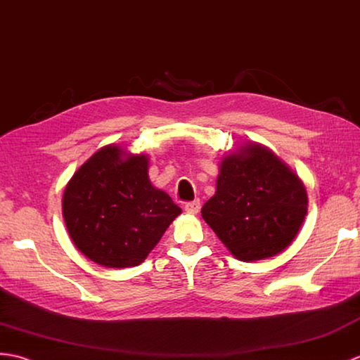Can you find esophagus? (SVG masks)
<instances>
[{
    "label": "esophagus",
    "mask_w": 360,
    "mask_h": 360,
    "mask_svg": "<svg viewBox=\"0 0 360 360\" xmlns=\"http://www.w3.org/2000/svg\"><path fill=\"white\" fill-rule=\"evenodd\" d=\"M185 211H186L188 214H197L198 211H200V202L194 200V202L185 203Z\"/></svg>",
    "instance_id": "esophagus-1"
}]
</instances>
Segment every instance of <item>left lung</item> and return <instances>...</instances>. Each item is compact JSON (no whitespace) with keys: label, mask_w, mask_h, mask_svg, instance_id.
Here are the masks:
<instances>
[{"label":"left lung","mask_w":360,"mask_h":360,"mask_svg":"<svg viewBox=\"0 0 360 360\" xmlns=\"http://www.w3.org/2000/svg\"><path fill=\"white\" fill-rule=\"evenodd\" d=\"M215 186L202 217L238 260L282 252L305 220L303 183L273 150L257 143L221 160Z\"/></svg>","instance_id":"1"}]
</instances>
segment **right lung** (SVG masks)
Wrapping results in <instances>:
<instances>
[{
    "instance_id": "right-lung-1",
    "label": "right lung",
    "mask_w": 360,
    "mask_h": 360,
    "mask_svg": "<svg viewBox=\"0 0 360 360\" xmlns=\"http://www.w3.org/2000/svg\"><path fill=\"white\" fill-rule=\"evenodd\" d=\"M149 158L109 145L79 166L63 194L72 242L106 268L137 266L181 212L150 185Z\"/></svg>"
}]
</instances>
